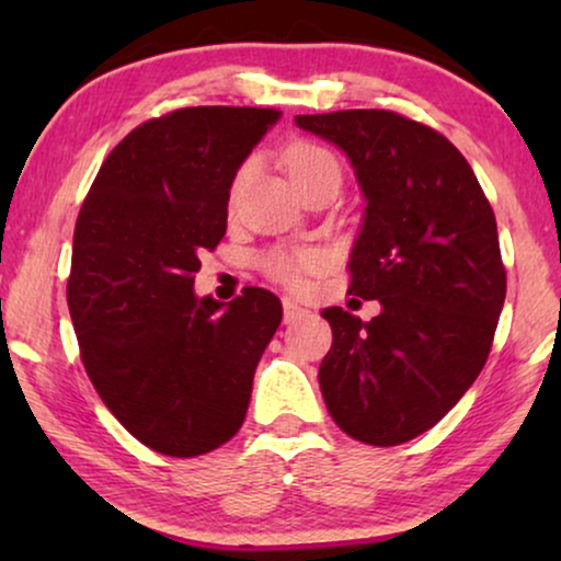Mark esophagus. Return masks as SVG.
Returning a JSON list of instances; mask_svg holds the SVG:
<instances>
[{"mask_svg":"<svg viewBox=\"0 0 561 561\" xmlns=\"http://www.w3.org/2000/svg\"><path fill=\"white\" fill-rule=\"evenodd\" d=\"M304 306H298L296 301H290V298H283V319H286V324H294V321H298L301 317H306Z\"/></svg>","mask_w":561,"mask_h":561,"instance_id":"esophagus-1","label":"esophagus"}]
</instances>
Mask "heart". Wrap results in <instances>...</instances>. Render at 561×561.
<instances>
[{"instance_id":"obj_1","label":"heart","mask_w":561,"mask_h":561,"mask_svg":"<svg viewBox=\"0 0 561 561\" xmlns=\"http://www.w3.org/2000/svg\"><path fill=\"white\" fill-rule=\"evenodd\" d=\"M286 163H288V173L294 183L309 179V175L319 173V171H327V168H334V171H340V165H336L334 156L324 148H319V145H309V142H298L294 148L288 150L286 156ZM250 175V165H242L240 173L234 175V183H232V194L242 188V183L248 181ZM321 265V257L319 252L313 250H294V252H271V255L263 257V271L271 275L273 280L283 283V286L294 288V290H301L306 286V280H309V275L317 271Z\"/></svg>"}]
</instances>
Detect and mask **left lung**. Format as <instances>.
<instances>
[{
	"label": "left lung",
	"instance_id": "8db88e82",
	"mask_svg": "<svg viewBox=\"0 0 561 561\" xmlns=\"http://www.w3.org/2000/svg\"><path fill=\"white\" fill-rule=\"evenodd\" d=\"M296 125L355 168L367 206L350 294L380 301L370 321L321 311L332 327L321 396L352 439L396 447L447 416L490 355L505 301L495 214L462 152L421 122L344 110Z\"/></svg>",
	"mask_w": 561,
	"mask_h": 561
}]
</instances>
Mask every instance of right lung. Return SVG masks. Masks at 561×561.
<instances>
[{
	"label": "right lung",
	"mask_w": 561,
	"mask_h": 561,
	"mask_svg": "<svg viewBox=\"0 0 561 561\" xmlns=\"http://www.w3.org/2000/svg\"><path fill=\"white\" fill-rule=\"evenodd\" d=\"M280 119L255 106H186L135 127L99 168L73 232L68 311L96 393L145 447L196 457L240 432L280 324L265 288L194 294L227 232L229 188Z\"/></svg>",
	"instance_id": "right-lung-1"
}]
</instances>
